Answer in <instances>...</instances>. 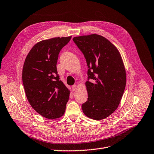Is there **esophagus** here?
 <instances>
[{
    "label": "esophagus",
    "mask_w": 154,
    "mask_h": 154,
    "mask_svg": "<svg viewBox=\"0 0 154 154\" xmlns=\"http://www.w3.org/2000/svg\"><path fill=\"white\" fill-rule=\"evenodd\" d=\"M77 88V85H74L72 86V91H75Z\"/></svg>",
    "instance_id": "34e87169"
}]
</instances>
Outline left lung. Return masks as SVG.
Instances as JSON below:
<instances>
[{"instance_id":"obj_1","label":"left lung","mask_w":154,"mask_h":154,"mask_svg":"<svg viewBox=\"0 0 154 154\" xmlns=\"http://www.w3.org/2000/svg\"><path fill=\"white\" fill-rule=\"evenodd\" d=\"M73 41L83 52L88 67L85 83L88 100L82 105L84 114L102 120L118 107L126 84V69L118 49L103 36L91 34L75 36Z\"/></svg>"}]
</instances>
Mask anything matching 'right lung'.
I'll return each mask as SVG.
<instances>
[{"instance_id":"add662e5","label":"right lung","mask_w":154,"mask_h":154,"mask_svg":"<svg viewBox=\"0 0 154 154\" xmlns=\"http://www.w3.org/2000/svg\"><path fill=\"white\" fill-rule=\"evenodd\" d=\"M71 36L42 40L31 49L24 60L22 79L27 99L32 108L47 119L62 117L70 90L59 80L57 62L61 49Z\"/></svg>"}]
</instances>
